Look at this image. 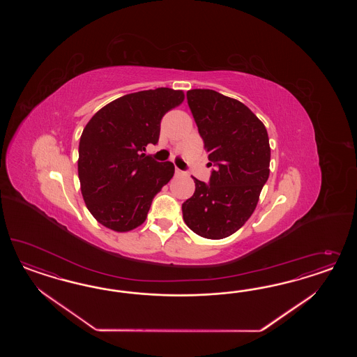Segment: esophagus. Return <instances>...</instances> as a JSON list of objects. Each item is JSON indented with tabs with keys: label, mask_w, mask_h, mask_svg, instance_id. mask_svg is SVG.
<instances>
[{
	"label": "esophagus",
	"mask_w": 357,
	"mask_h": 357,
	"mask_svg": "<svg viewBox=\"0 0 357 357\" xmlns=\"http://www.w3.org/2000/svg\"><path fill=\"white\" fill-rule=\"evenodd\" d=\"M175 175H176V176H182V175H184V173L182 170H179L178 167H175Z\"/></svg>",
	"instance_id": "esophagus-1"
}]
</instances>
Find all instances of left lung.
I'll use <instances>...</instances> for the list:
<instances>
[{
    "label": "left lung",
    "instance_id": "8db88e82",
    "mask_svg": "<svg viewBox=\"0 0 357 357\" xmlns=\"http://www.w3.org/2000/svg\"><path fill=\"white\" fill-rule=\"evenodd\" d=\"M187 103L215 169L208 183L194 178V195L182 204L184 222L200 237L222 239L258 204L270 175L268 133L250 108L215 90H188Z\"/></svg>",
    "mask_w": 357,
    "mask_h": 357
}]
</instances>
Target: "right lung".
I'll use <instances>...</instances> for the list:
<instances>
[{"label": "right lung", "mask_w": 357, "mask_h": 357, "mask_svg": "<svg viewBox=\"0 0 357 357\" xmlns=\"http://www.w3.org/2000/svg\"><path fill=\"white\" fill-rule=\"evenodd\" d=\"M183 99V91L169 87L137 91L112 100L87 123L79 139L78 178L99 224L128 231L145 221L153 197L175 169L142 151L158 142L163 115Z\"/></svg>", "instance_id": "add662e5"}]
</instances>
